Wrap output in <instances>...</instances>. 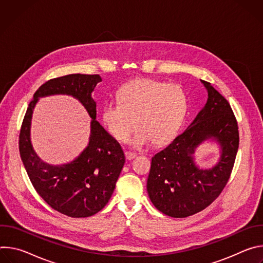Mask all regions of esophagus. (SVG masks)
Instances as JSON below:
<instances>
[{"mask_svg":"<svg viewBox=\"0 0 263 263\" xmlns=\"http://www.w3.org/2000/svg\"><path fill=\"white\" fill-rule=\"evenodd\" d=\"M125 156H126L127 160H132L136 157V155L134 153H131V152H125Z\"/></svg>","mask_w":263,"mask_h":263,"instance_id":"obj_1","label":"esophagus"}]
</instances>
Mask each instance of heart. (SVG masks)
Returning a JSON list of instances; mask_svg holds the SVG:
<instances>
[{"instance_id":"1","label":"heart","mask_w":263,"mask_h":263,"mask_svg":"<svg viewBox=\"0 0 263 263\" xmlns=\"http://www.w3.org/2000/svg\"><path fill=\"white\" fill-rule=\"evenodd\" d=\"M187 111V98L178 84L153 79H137L125 84L118 101L102 107V122L108 133L121 142L136 131L132 143L136 147L162 144L181 127Z\"/></svg>"}]
</instances>
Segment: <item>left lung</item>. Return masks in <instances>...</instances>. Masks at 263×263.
<instances>
[{"label": "left lung", "instance_id": "left-lung-1", "mask_svg": "<svg viewBox=\"0 0 263 263\" xmlns=\"http://www.w3.org/2000/svg\"><path fill=\"white\" fill-rule=\"evenodd\" d=\"M204 108L186 130L152 157L146 190L154 206L172 217H187L208 207L227 185L239 145L238 125L229 102L211 83ZM214 138L222 147L219 162L199 169L193 161L195 147Z\"/></svg>", "mask_w": 263, "mask_h": 263}]
</instances>
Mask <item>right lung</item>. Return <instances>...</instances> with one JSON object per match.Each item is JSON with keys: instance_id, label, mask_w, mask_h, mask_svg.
I'll return each mask as SVG.
<instances>
[{"instance_id": "add662e5", "label": "right lung", "mask_w": 263, "mask_h": 263, "mask_svg": "<svg viewBox=\"0 0 263 263\" xmlns=\"http://www.w3.org/2000/svg\"><path fill=\"white\" fill-rule=\"evenodd\" d=\"M101 81L100 74L83 73L47 81L35 91L21 127L20 154L33 187L49 206L70 217H87L102 210L116 189L125 163L120 143L96 121L97 108L91 92ZM58 93L77 97L93 121L90 142L82 155L70 164L54 167L45 164L32 151L29 125L38 98Z\"/></svg>"}]
</instances>
